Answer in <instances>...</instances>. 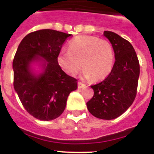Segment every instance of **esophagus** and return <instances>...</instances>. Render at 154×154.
<instances>
[{
	"mask_svg": "<svg viewBox=\"0 0 154 154\" xmlns=\"http://www.w3.org/2000/svg\"><path fill=\"white\" fill-rule=\"evenodd\" d=\"M85 86V84H83L82 82H78V88H79V89H82V88H84Z\"/></svg>",
	"mask_w": 154,
	"mask_h": 154,
	"instance_id": "obj_1",
	"label": "esophagus"
}]
</instances>
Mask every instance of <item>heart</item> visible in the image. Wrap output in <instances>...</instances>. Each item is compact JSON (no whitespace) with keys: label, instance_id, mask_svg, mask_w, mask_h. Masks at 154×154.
Instances as JSON below:
<instances>
[{"label":"heart","instance_id":"b5f03b06","mask_svg":"<svg viewBox=\"0 0 154 154\" xmlns=\"http://www.w3.org/2000/svg\"><path fill=\"white\" fill-rule=\"evenodd\" d=\"M57 62L69 75H75L82 67L84 78L100 81L106 78L113 67V48L105 39L82 35L71 41L69 51L58 53Z\"/></svg>","mask_w":154,"mask_h":154}]
</instances>
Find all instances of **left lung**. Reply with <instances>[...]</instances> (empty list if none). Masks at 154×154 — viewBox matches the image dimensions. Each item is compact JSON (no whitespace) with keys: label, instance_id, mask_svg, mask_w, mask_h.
<instances>
[{"label":"left lung","instance_id":"obj_1","mask_svg":"<svg viewBox=\"0 0 154 154\" xmlns=\"http://www.w3.org/2000/svg\"><path fill=\"white\" fill-rule=\"evenodd\" d=\"M112 44L115 63L106 78L91 85L94 96L86 103L92 116L102 119L119 117L133 104L140 76L137 53L130 42L112 31L103 33Z\"/></svg>","mask_w":154,"mask_h":154}]
</instances>
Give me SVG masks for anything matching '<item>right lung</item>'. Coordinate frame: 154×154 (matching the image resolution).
I'll return each mask as SVG.
<instances>
[{
    "instance_id": "right-lung-1",
    "label": "right lung",
    "mask_w": 154,
    "mask_h": 154,
    "mask_svg": "<svg viewBox=\"0 0 154 154\" xmlns=\"http://www.w3.org/2000/svg\"><path fill=\"white\" fill-rule=\"evenodd\" d=\"M72 35L51 29L34 31L19 44L13 61L14 88L28 113L49 121L64 112L77 79L68 75L57 62L62 45ZM37 64L40 71L33 66Z\"/></svg>"
}]
</instances>
